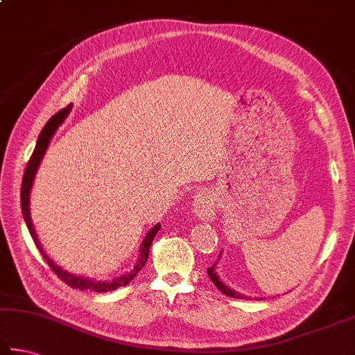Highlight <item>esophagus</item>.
I'll return each instance as SVG.
<instances>
[{
  "mask_svg": "<svg viewBox=\"0 0 355 355\" xmlns=\"http://www.w3.org/2000/svg\"><path fill=\"white\" fill-rule=\"evenodd\" d=\"M215 206H217V198L211 191L198 192L192 201V209L197 217L203 221H211L215 217Z\"/></svg>",
  "mask_w": 355,
  "mask_h": 355,
  "instance_id": "esophagus-1",
  "label": "esophagus"
}]
</instances>
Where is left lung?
<instances>
[{
  "label": "left lung",
  "mask_w": 355,
  "mask_h": 355,
  "mask_svg": "<svg viewBox=\"0 0 355 355\" xmlns=\"http://www.w3.org/2000/svg\"><path fill=\"white\" fill-rule=\"evenodd\" d=\"M220 255H221V254H220ZM207 274H209V279L212 280V283L215 284V286H217V289H218V291H221V293H223L225 295H227V297H232V298H248L246 295H241V294H239L237 291H234V289H231V288H227L226 284L218 279L217 272H215V265H212L211 268H207Z\"/></svg>",
  "instance_id": "obj_1"
}]
</instances>
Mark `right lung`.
Returning a JSON list of instances; mask_svg holds the SVG:
<instances>
[{"label":"right lung","mask_w":355,"mask_h":355,"mask_svg":"<svg viewBox=\"0 0 355 355\" xmlns=\"http://www.w3.org/2000/svg\"><path fill=\"white\" fill-rule=\"evenodd\" d=\"M71 104H69L67 107L58 110L57 114H55L51 120H49L46 123V126L43 128V130H41V134L38 137V141H37V146H35L33 149V154L29 159V163H27L26 166V171H24V177H23V183H21V211H23V217L26 220V225H27V229H29V232L32 235L33 239V243L37 245L38 251L41 252V255L44 257V260L47 261V265L51 266V269L53 270L55 274H57V277L60 280L64 282L67 286H71L73 289H92L95 291V293H107V291H115L116 288L120 286H124V284H128L134 277L140 272V270L143 269V266L146 265V261H148V257H149V249H150V245L152 241H154V237L158 232V229L162 227V225H155L154 227L150 229V231L148 232V235H146L144 240H143V245H141V252H140V259H138L137 265L134 266V269L130 270L129 274L123 275V277H118V279H114L112 282H96V280H90V279H85V277H76V275H72L66 272V270H62L61 268H58L55 263L49 259V257L46 255V252L43 251V248H41L40 241H38V237H37V232H35L33 229V225H32V218H31V207H29V197H31V189H32V183H33V178H35V173H37V169L38 166L41 163V158H43L44 152L47 149L49 143H51V138L52 135L55 134V130H57V128L60 126V124L64 121V118L67 116V114L71 112Z\"/></svg>","instance_id":"obj_1"}]
</instances>
